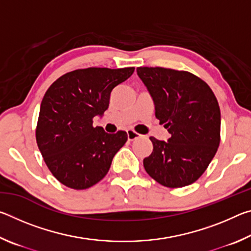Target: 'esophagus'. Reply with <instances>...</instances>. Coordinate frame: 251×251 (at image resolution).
Masks as SVG:
<instances>
[{
	"label": "esophagus",
	"instance_id": "34e87169",
	"mask_svg": "<svg viewBox=\"0 0 251 251\" xmlns=\"http://www.w3.org/2000/svg\"><path fill=\"white\" fill-rule=\"evenodd\" d=\"M139 137H141V135H139L138 133H136L135 130L127 129V139H128L129 142H133V141H135V139H137Z\"/></svg>",
	"mask_w": 251,
	"mask_h": 251
}]
</instances>
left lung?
<instances>
[{"instance_id": "obj_1", "label": "left lung", "mask_w": 251, "mask_h": 251, "mask_svg": "<svg viewBox=\"0 0 251 251\" xmlns=\"http://www.w3.org/2000/svg\"><path fill=\"white\" fill-rule=\"evenodd\" d=\"M137 75L154 100L155 116L171 137H155L144 159L148 175L160 185L179 188L196 181L220 143V108L211 88L189 72L138 67Z\"/></svg>"}]
</instances>
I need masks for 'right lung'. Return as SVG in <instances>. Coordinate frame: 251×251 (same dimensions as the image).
I'll list each match as a JSON object with an SVG mask.
<instances>
[{
	"label": "right lung",
	"instance_id": "obj_1",
	"mask_svg": "<svg viewBox=\"0 0 251 251\" xmlns=\"http://www.w3.org/2000/svg\"><path fill=\"white\" fill-rule=\"evenodd\" d=\"M134 67L75 70L57 78L42 100L36 143L56 179L86 189L103 179L127 133L108 134L93 118L108 108L110 93L134 73Z\"/></svg>",
	"mask_w": 251,
	"mask_h": 251
}]
</instances>
